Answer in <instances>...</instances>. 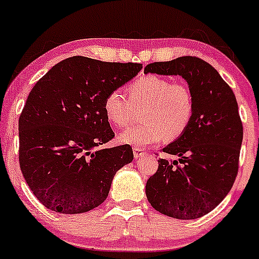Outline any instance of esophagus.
<instances>
[{
    "label": "esophagus",
    "instance_id": "esophagus-1",
    "mask_svg": "<svg viewBox=\"0 0 259 259\" xmlns=\"http://www.w3.org/2000/svg\"><path fill=\"white\" fill-rule=\"evenodd\" d=\"M133 152H134V157H135V158H139V157H142L145 154V151L140 147H134Z\"/></svg>",
    "mask_w": 259,
    "mask_h": 259
}]
</instances>
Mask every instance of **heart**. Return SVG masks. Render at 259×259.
Wrapping results in <instances>:
<instances>
[{"label":"heart","mask_w":259,"mask_h":259,"mask_svg":"<svg viewBox=\"0 0 259 259\" xmlns=\"http://www.w3.org/2000/svg\"><path fill=\"white\" fill-rule=\"evenodd\" d=\"M109 91L103 101L107 120L115 126H126L132 120L134 107H142L141 124L127 127L119 135L124 144L147 147L160 140L173 141L189 127L195 111L194 95L186 84L164 76L144 75L126 88ZM132 103L130 104V102Z\"/></svg>","instance_id":"heart-1"}]
</instances>
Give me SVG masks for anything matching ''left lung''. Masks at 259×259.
<instances>
[{
  "instance_id": "1",
  "label": "left lung",
  "mask_w": 259,
  "mask_h": 259,
  "mask_svg": "<svg viewBox=\"0 0 259 259\" xmlns=\"http://www.w3.org/2000/svg\"><path fill=\"white\" fill-rule=\"evenodd\" d=\"M145 73L183 76L195 103L186 132L162 150L178 159H158L146 183L147 200L171 218H200L224 200L236 179L243 138L236 97L212 65L192 56L147 64Z\"/></svg>"
}]
</instances>
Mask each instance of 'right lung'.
<instances>
[{"mask_svg":"<svg viewBox=\"0 0 259 259\" xmlns=\"http://www.w3.org/2000/svg\"><path fill=\"white\" fill-rule=\"evenodd\" d=\"M141 68L74 56L32 88L19 117V164L45 207L78 214L106 200L115 173L134 154L129 145L97 150L114 138L103 101Z\"/></svg>","mask_w":259,"mask_h":259,"instance_id":"1","label":"right lung"}]
</instances>
